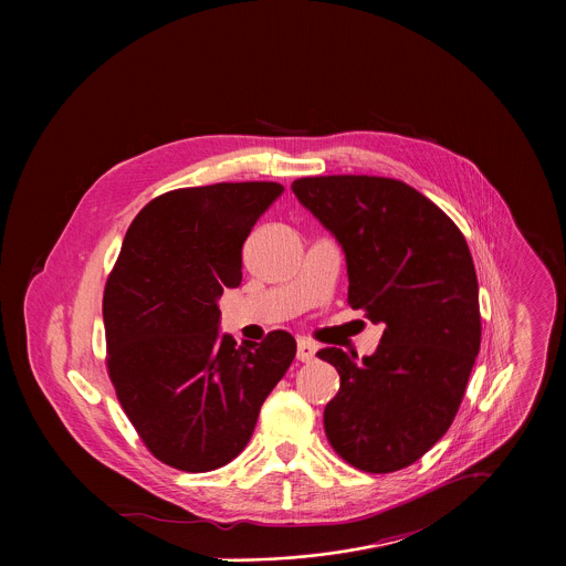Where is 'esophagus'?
<instances>
[{"label":"esophagus","instance_id":"esophagus-1","mask_svg":"<svg viewBox=\"0 0 566 566\" xmlns=\"http://www.w3.org/2000/svg\"><path fill=\"white\" fill-rule=\"evenodd\" d=\"M316 344H312L310 339H298V346H296V357L301 359V361H314L316 359Z\"/></svg>","mask_w":566,"mask_h":566}]
</instances>
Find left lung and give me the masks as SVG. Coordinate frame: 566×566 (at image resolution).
I'll return each instance as SVG.
<instances>
[{"label": "left lung", "mask_w": 566, "mask_h": 566, "mask_svg": "<svg viewBox=\"0 0 566 566\" xmlns=\"http://www.w3.org/2000/svg\"><path fill=\"white\" fill-rule=\"evenodd\" d=\"M292 191L342 245L350 307L384 324L361 361L342 348L318 353L339 373L326 438L359 471H399L447 433L480 353L471 250L442 209L395 178L314 176Z\"/></svg>", "instance_id": "obj_1"}]
</instances>
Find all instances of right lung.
I'll use <instances>...</instances> for the list:
<instances>
[{"instance_id": "1", "label": "right lung", "mask_w": 566, "mask_h": 566, "mask_svg": "<svg viewBox=\"0 0 566 566\" xmlns=\"http://www.w3.org/2000/svg\"><path fill=\"white\" fill-rule=\"evenodd\" d=\"M279 182L167 191L133 220L106 281L108 375L133 427L167 467L207 473L248 444L296 342L220 333V296L242 283V245Z\"/></svg>"}]
</instances>
